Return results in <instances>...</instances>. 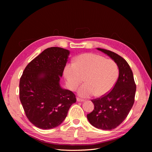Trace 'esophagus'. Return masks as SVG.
<instances>
[{
  "mask_svg": "<svg viewBox=\"0 0 152 152\" xmlns=\"http://www.w3.org/2000/svg\"><path fill=\"white\" fill-rule=\"evenodd\" d=\"M77 101L78 102H84V100L82 99H80L79 98H77Z\"/></svg>",
  "mask_w": 152,
  "mask_h": 152,
  "instance_id": "esophagus-1",
  "label": "esophagus"
}]
</instances>
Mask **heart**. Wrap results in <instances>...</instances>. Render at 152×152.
Returning <instances> with one entry per match:
<instances>
[{"instance_id": "1", "label": "heart", "mask_w": 152, "mask_h": 152, "mask_svg": "<svg viewBox=\"0 0 152 152\" xmlns=\"http://www.w3.org/2000/svg\"><path fill=\"white\" fill-rule=\"evenodd\" d=\"M63 73L67 87L71 91H75L84 80L86 83L78 91L80 97L89 98L94 94L100 97L113 89L118 80L119 70L112 59L87 53L78 56L75 63H67Z\"/></svg>"}]
</instances>
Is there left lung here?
<instances>
[{"label": "left lung", "mask_w": 152, "mask_h": 152, "mask_svg": "<svg viewBox=\"0 0 152 152\" xmlns=\"http://www.w3.org/2000/svg\"><path fill=\"white\" fill-rule=\"evenodd\" d=\"M98 50L107 54L117 63L118 80L112 90L103 97L92 100L94 108L87 115L92 126L103 130H112L125 120L134 102L136 86L127 62L117 54L104 49Z\"/></svg>", "instance_id": "left-lung-1"}]
</instances>
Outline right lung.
Wrapping results in <instances>:
<instances>
[{"instance_id":"add662e5","label":"right lung","mask_w":152,"mask_h":152,"mask_svg":"<svg viewBox=\"0 0 152 152\" xmlns=\"http://www.w3.org/2000/svg\"><path fill=\"white\" fill-rule=\"evenodd\" d=\"M70 51L61 48L45 49L28 63L20 81V99L27 118L42 129L56 127L65 120L75 95L59 82Z\"/></svg>"}]
</instances>
